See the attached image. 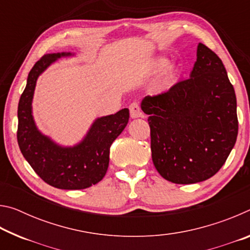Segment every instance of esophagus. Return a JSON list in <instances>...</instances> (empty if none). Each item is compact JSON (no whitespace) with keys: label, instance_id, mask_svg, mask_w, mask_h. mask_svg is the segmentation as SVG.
I'll return each mask as SVG.
<instances>
[{"label":"esophagus","instance_id":"obj_1","mask_svg":"<svg viewBox=\"0 0 250 250\" xmlns=\"http://www.w3.org/2000/svg\"><path fill=\"white\" fill-rule=\"evenodd\" d=\"M129 110H130V116L132 119H135V118H143L145 115H143V112L141 111V108L140 105H139L138 103H132L129 105Z\"/></svg>","mask_w":250,"mask_h":250}]
</instances>
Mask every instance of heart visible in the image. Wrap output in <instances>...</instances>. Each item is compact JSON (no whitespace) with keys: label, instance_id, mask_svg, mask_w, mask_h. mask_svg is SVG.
Returning <instances> with one entry per match:
<instances>
[{"label":"heart","instance_id":"heart-1","mask_svg":"<svg viewBox=\"0 0 250 250\" xmlns=\"http://www.w3.org/2000/svg\"><path fill=\"white\" fill-rule=\"evenodd\" d=\"M163 62H160V66H163V65H164Z\"/></svg>","mask_w":250,"mask_h":250}]
</instances>
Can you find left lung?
Masks as SVG:
<instances>
[{
    "instance_id": "1",
    "label": "left lung",
    "mask_w": 250,
    "mask_h": 250,
    "mask_svg": "<svg viewBox=\"0 0 250 250\" xmlns=\"http://www.w3.org/2000/svg\"><path fill=\"white\" fill-rule=\"evenodd\" d=\"M196 56L189 78L141 103L149 115L154 167L175 184L216 174L238 134L236 95L223 62L202 43Z\"/></svg>"
}]
</instances>
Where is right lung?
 <instances>
[{"label":"right lung","mask_w":250,"mask_h":250,"mask_svg":"<svg viewBox=\"0 0 250 250\" xmlns=\"http://www.w3.org/2000/svg\"><path fill=\"white\" fill-rule=\"evenodd\" d=\"M71 53L46 54L34 65L18 109V142L25 160L42 180L62 189H83L104 179L109 167L112 142L129 121V109L97 118L82 141L74 146H62L37 129L32 103L37 78L61 57Z\"/></svg>","instance_id":"right-lung-1"}]
</instances>
